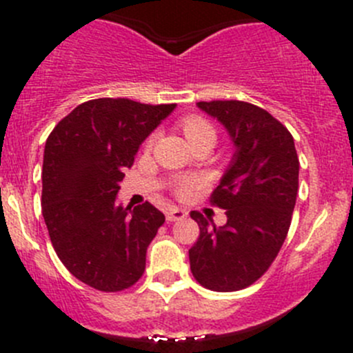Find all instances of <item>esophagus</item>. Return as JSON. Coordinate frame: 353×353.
<instances>
[{"label": "esophagus", "instance_id": "34e87169", "mask_svg": "<svg viewBox=\"0 0 353 353\" xmlns=\"http://www.w3.org/2000/svg\"><path fill=\"white\" fill-rule=\"evenodd\" d=\"M188 216V212L183 208H177V206H170L169 210L165 212V219L169 222H177V220H183Z\"/></svg>", "mask_w": 353, "mask_h": 353}]
</instances>
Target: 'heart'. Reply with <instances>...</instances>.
Instances as JSON below:
<instances>
[{
	"label": "heart",
	"instance_id": "1",
	"mask_svg": "<svg viewBox=\"0 0 353 353\" xmlns=\"http://www.w3.org/2000/svg\"><path fill=\"white\" fill-rule=\"evenodd\" d=\"M181 128L184 131V137L188 138L191 145L201 143V141H208V143H215L216 140V131L213 128V124L208 119L201 116H190L186 119L181 121ZM154 143V137L148 140V147H152ZM196 184V179H191V177H183V179L177 181L176 191L177 194H186L190 193L191 188Z\"/></svg>",
	"mask_w": 353,
	"mask_h": 353
}]
</instances>
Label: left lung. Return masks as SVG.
<instances>
[{
    "label": "left lung",
    "instance_id": "obj_1",
    "mask_svg": "<svg viewBox=\"0 0 353 353\" xmlns=\"http://www.w3.org/2000/svg\"><path fill=\"white\" fill-rule=\"evenodd\" d=\"M196 105L225 128L236 152L212 194L213 205L227 210L225 225L191 212L199 225L191 272L210 290L236 292L270 268L285 241L299 190L297 152L287 128L258 105Z\"/></svg>",
    "mask_w": 353,
    "mask_h": 353
}]
</instances>
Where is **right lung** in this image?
Here are the masks:
<instances>
[{
    "instance_id": "right-lung-1",
    "label": "right lung",
    "mask_w": 353,
    "mask_h": 353,
    "mask_svg": "<svg viewBox=\"0 0 353 353\" xmlns=\"http://www.w3.org/2000/svg\"><path fill=\"white\" fill-rule=\"evenodd\" d=\"M176 109L95 99L63 117L46 141L42 216L56 254L80 282L119 292L145 272L147 248L165 216L154 205L116 203L124 169Z\"/></svg>"
}]
</instances>
